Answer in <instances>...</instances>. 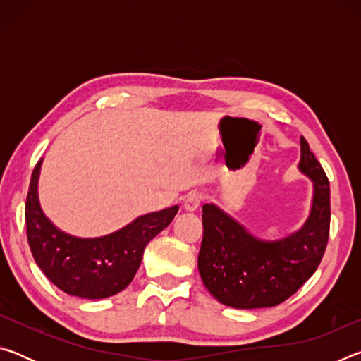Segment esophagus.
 I'll return each instance as SVG.
<instances>
[{"mask_svg":"<svg viewBox=\"0 0 361 361\" xmlns=\"http://www.w3.org/2000/svg\"><path fill=\"white\" fill-rule=\"evenodd\" d=\"M200 202H202V194H200L199 191H191L185 197V210H188V212L197 210Z\"/></svg>","mask_w":361,"mask_h":361,"instance_id":"obj_1","label":"esophagus"}]
</instances>
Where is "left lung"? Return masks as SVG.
Here are the masks:
<instances>
[{
	"label": "left lung",
	"mask_w": 361,
	"mask_h": 361,
	"mask_svg": "<svg viewBox=\"0 0 361 361\" xmlns=\"http://www.w3.org/2000/svg\"><path fill=\"white\" fill-rule=\"evenodd\" d=\"M299 170L314 183L312 209L301 229L280 240L256 239L216 205L202 207L197 266L205 288L221 304L274 307L295 295L319 267L329 235V181L304 137Z\"/></svg>",
	"instance_id": "1"
}]
</instances>
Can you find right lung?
Returning <instances> with one entry per match:
<instances>
[{
	"instance_id": "right-lung-1",
	"label": "right lung",
	"mask_w": 361,
	"mask_h": 361,
	"mask_svg": "<svg viewBox=\"0 0 361 361\" xmlns=\"http://www.w3.org/2000/svg\"><path fill=\"white\" fill-rule=\"evenodd\" d=\"M41 162L32 173L25 204L27 239L36 264L57 288L71 296L103 299L118 295L135 277L145 247L172 223L178 205L138 216L113 234L79 239L57 229L41 210Z\"/></svg>"
}]
</instances>
